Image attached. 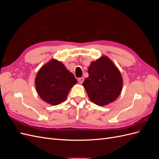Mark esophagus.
Wrapping results in <instances>:
<instances>
[{
  "label": "esophagus",
  "mask_w": 159,
  "mask_h": 159,
  "mask_svg": "<svg viewBox=\"0 0 159 159\" xmlns=\"http://www.w3.org/2000/svg\"><path fill=\"white\" fill-rule=\"evenodd\" d=\"M84 78H78V81H79L80 84H82L84 82Z\"/></svg>",
  "instance_id": "1"
}]
</instances>
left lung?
Segmentation results:
<instances>
[{
  "mask_svg": "<svg viewBox=\"0 0 159 159\" xmlns=\"http://www.w3.org/2000/svg\"><path fill=\"white\" fill-rule=\"evenodd\" d=\"M88 72L89 76L83 85L91 102L104 106L119 97L123 88V78L116 66L107 56H102L91 62Z\"/></svg>",
  "mask_w": 159,
  "mask_h": 159,
  "instance_id": "left-lung-1",
  "label": "left lung"
}]
</instances>
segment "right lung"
Returning a JSON list of instances; mask_svg holds the SVG:
<instances>
[{"label":"right lung","mask_w":159,"mask_h":159,"mask_svg":"<svg viewBox=\"0 0 159 159\" xmlns=\"http://www.w3.org/2000/svg\"><path fill=\"white\" fill-rule=\"evenodd\" d=\"M76 83L74 75L64 64L54 59L43 66L35 78L38 94L45 102L52 105L64 102Z\"/></svg>","instance_id":"add662e5"}]
</instances>
